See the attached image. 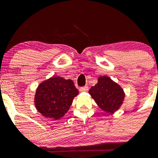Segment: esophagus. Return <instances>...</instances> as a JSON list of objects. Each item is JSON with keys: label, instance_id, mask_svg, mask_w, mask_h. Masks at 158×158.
<instances>
[{"label": "esophagus", "instance_id": "34e87169", "mask_svg": "<svg viewBox=\"0 0 158 158\" xmlns=\"http://www.w3.org/2000/svg\"><path fill=\"white\" fill-rule=\"evenodd\" d=\"M88 86L81 87V88H79V90H80L81 92H85V91H88Z\"/></svg>", "mask_w": 158, "mask_h": 158}]
</instances>
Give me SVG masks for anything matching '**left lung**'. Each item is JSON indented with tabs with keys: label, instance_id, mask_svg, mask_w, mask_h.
Here are the masks:
<instances>
[{
	"label": "left lung",
	"instance_id": "left-lung-1",
	"mask_svg": "<svg viewBox=\"0 0 158 158\" xmlns=\"http://www.w3.org/2000/svg\"><path fill=\"white\" fill-rule=\"evenodd\" d=\"M89 94L99 108L110 113L119 109L125 97L123 88L106 76L98 79L97 84L91 87Z\"/></svg>",
	"mask_w": 158,
	"mask_h": 158
}]
</instances>
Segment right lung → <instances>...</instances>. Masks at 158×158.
Instances as JSON below:
<instances>
[{
	"instance_id": "obj_1",
	"label": "right lung",
	"mask_w": 158,
	"mask_h": 158,
	"mask_svg": "<svg viewBox=\"0 0 158 158\" xmlns=\"http://www.w3.org/2000/svg\"><path fill=\"white\" fill-rule=\"evenodd\" d=\"M79 90L70 79L53 77L43 81L38 87L35 96V105L43 116L59 119L71 106Z\"/></svg>"
}]
</instances>
